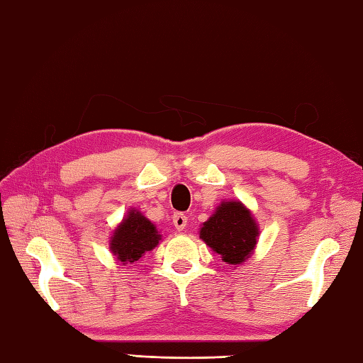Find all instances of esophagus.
<instances>
[{
	"label": "esophagus",
	"mask_w": 363,
	"mask_h": 363,
	"mask_svg": "<svg viewBox=\"0 0 363 363\" xmlns=\"http://www.w3.org/2000/svg\"><path fill=\"white\" fill-rule=\"evenodd\" d=\"M186 223H188V217H186L185 213L177 212V213L174 215V225H175V228H177L178 231H183V230H185Z\"/></svg>",
	"instance_id": "obj_1"
}]
</instances>
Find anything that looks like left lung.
Listing matches in <instances>:
<instances>
[{
	"mask_svg": "<svg viewBox=\"0 0 363 363\" xmlns=\"http://www.w3.org/2000/svg\"><path fill=\"white\" fill-rule=\"evenodd\" d=\"M258 234L252 213L238 201L223 202L201 228L202 240L228 264H242L255 249Z\"/></svg>",
	"mask_w": 363,
	"mask_h": 363,
	"instance_id": "left-lung-1",
	"label": "left lung"
}]
</instances>
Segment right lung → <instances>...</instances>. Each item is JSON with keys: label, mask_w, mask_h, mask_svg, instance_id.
I'll return each mask as SVG.
<instances>
[{"label": "right lung", "mask_w": 363, "mask_h": 363, "mask_svg": "<svg viewBox=\"0 0 363 363\" xmlns=\"http://www.w3.org/2000/svg\"><path fill=\"white\" fill-rule=\"evenodd\" d=\"M161 234L142 213L130 211L111 238V252L123 264L135 263L159 244Z\"/></svg>", "instance_id": "add662e5"}]
</instances>
